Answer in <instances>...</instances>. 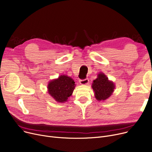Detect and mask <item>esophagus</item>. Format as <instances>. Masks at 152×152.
<instances>
[{"label": "esophagus", "mask_w": 152, "mask_h": 152, "mask_svg": "<svg viewBox=\"0 0 152 152\" xmlns=\"http://www.w3.org/2000/svg\"><path fill=\"white\" fill-rule=\"evenodd\" d=\"M79 83L82 85H87L89 83V79L86 78L84 79H81V80H79Z\"/></svg>", "instance_id": "1"}]
</instances>
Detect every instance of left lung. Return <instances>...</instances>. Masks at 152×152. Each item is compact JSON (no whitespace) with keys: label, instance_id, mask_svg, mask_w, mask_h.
<instances>
[{"label":"left lung","instance_id":"1","mask_svg":"<svg viewBox=\"0 0 152 152\" xmlns=\"http://www.w3.org/2000/svg\"><path fill=\"white\" fill-rule=\"evenodd\" d=\"M95 92V97L99 101L108 99L113 94L115 86L114 83L108 80V78L103 73L98 74L97 78L95 79L92 84Z\"/></svg>","mask_w":152,"mask_h":152}]
</instances>
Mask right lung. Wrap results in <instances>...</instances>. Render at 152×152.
Instances as JSON below:
<instances>
[{"label": "right lung", "mask_w": 152, "mask_h": 152, "mask_svg": "<svg viewBox=\"0 0 152 152\" xmlns=\"http://www.w3.org/2000/svg\"><path fill=\"white\" fill-rule=\"evenodd\" d=\"M75 82L66 75H61L47 86L48 92L57 102H66L75 88Z\"/></svg>", "instance_id": "add662e5"}]
</instances>
